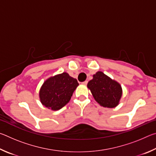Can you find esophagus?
I'll list each match as a JSON object with an SVG mask.
<instances>
[{"instance_id":"esophagus-1","label":"esophagus","mask_w":156,"mask_h":156,"mask_svg":"<svg viewBox=\"0 0 156 156\" xmlns=\"http://www.w3.org/2000/svg\"><path fill=\"white\" fill-rule=\"evenodd\" d=\"M87 83H88V81H87V80H85V81L83 82V84H87Z\"/></svg>"}]
</instances>
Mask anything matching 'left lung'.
Masks as SVG:
<instances>
[{
  "mask_svg": "<svg viewBox=\"0 0 156 156\" xmlns=\"http://www.w3.org/2000/svg\"><path fill=\"white\" fill-rule=\"evenodd\" d=\"M87 87L99 105L113 108L119 104L122 94V87L118 82L110 78L103 72H98L89 82Z\"/></svg>",
  "mask_w": 156,
  "mask_h": 156,
  "instance_id": "8db88e82",
  "label": "left lung"
}]
</instances>
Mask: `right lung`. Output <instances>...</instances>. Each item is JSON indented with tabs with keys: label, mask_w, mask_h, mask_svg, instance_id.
Instances as JSON below:
<instances>
[{
	"label": "right lung",
	"mask_w": 156,
	"mask_h": 156,
	"mask_svg": "<svg viewBox=\"0 0 156 156\" xmlns=\"http://www.w3.org/2000/svg\"><path fill=\"white\" fill-rule=\"evenodd\" d=\"M78 84L76 78L66 72L50 77L39 91L41 103L53 111L60 109L68 103Z\"/></svg>",
	"instance_id": "obj_1"
}]
</instances>
